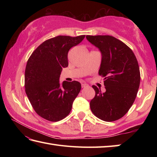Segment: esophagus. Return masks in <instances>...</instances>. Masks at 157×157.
Returning <instances> with one entry per match:
<instances>
[{
    "label": "esophagus",
    "instance_id": "34e87169",
    "mask_svg": "<svg viewBox=\"0 0 157 157\" xmlns=\"http://www.w3.org/2000/svg\"><path fill=\"white\" fill-rule=\"evenodd\" d=\"M88 86V84H86V83H84V82L82 83V88H85V87H86V86Z\"/></svg>",
    "mask_w": 157,
    "mask_h": 157
}]
</instances>
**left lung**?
Segmentation results:
<instances>
[{
  "mask_svg": "<svg viewBox=\"0 0 157 157\" xmlns=\"http://www.w3.org/2000/svg\"><path fill=\"white\" fill-rule=\"evenodd\" d=\"M102 55L98 73L105 77L106 92L92 86L95 96L90 102L92 112L105 121L124 116L134 103L140 82L139 65L128 46L111 36H86Z\"/></svg>",
  "mask_w": 157,
  "mask_h": 157,
  "instance_id": "1",
  "label": "left lung"
}]
</instances>
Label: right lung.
Segmentation results:
<instances>
[{
  "instance_id": "obj_1",
  "label": "right lung",
  "mask_w": 157,
  "mask_h": 157,
  "mask_svg": "<svg viewBox=\"0 0 157 157\" xmlns=\"http://www.w3.org/2000/svg\"><path fill=\"white\" fill-rule=\"evenodd\" d=\"M85 35L77 37L58 36L44 41L32 52L26 65L25 88L32 107L38 115L50 121H59L67 116L80 92L79 82L59 78L68 66L69 49L79 44Z\"/></svg>"
}]
</instances>
